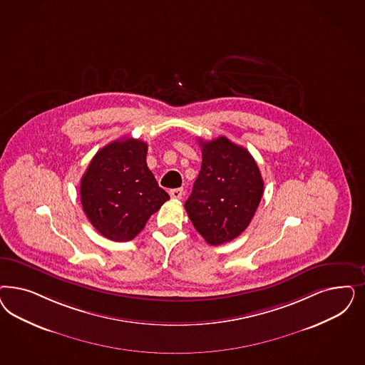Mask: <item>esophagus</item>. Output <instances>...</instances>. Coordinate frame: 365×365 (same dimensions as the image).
I'll list each match as a JSON object with an SVG mask.
<instances>
[{
	"label": "esophagus",
	"mask_w": 365,
	"mask_h": 365,
	"mask_svg": "<svg viewBox=\"0 0 365 365\" xmlns=\"http://www.w3.org/2000/svg\"><path fill=\"white\" fill-rule=\"evenodd\" d=\"M169 195H170V197H172V199H176V200H181V199L184 197V189H170V190H169Z\"/></svg>",
	"instance_id": "34e87169"
}]
</instances>
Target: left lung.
<instances>
[{"mask_svg": "<svg viewBox=\"0 0 365 365\" xmlns=\"http://www.w3.org/2000/svg\"><path fill=\"white\" fill-rule=\"evenodd\" d=\"M199 143L200 173L184 207L204 240L219 246L247 228L263 195V180L247 149L225 137Z\"/></svg>", "mask_w": 365, "mask_h": 365, "instance_id": "obj_1", "label": "left lung"}]
</instances>
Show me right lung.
<instances>
[{"label": "right lung", "instance_id": "obj_1", "mask_svg": "<svg viewBox=\"0 0 365 365\" xmlns=\"http://www.w3.org/2000/svg\"><path fill=\"white\" fill-rule=\"evenodd\" d=\"M148 145L120 138L102 148L81 180L83 211L110 240L129 242L143 230L169 195L146 164Z\"/></svg>", "mask_w": 365, "mask_h": 365}]
</instances>
